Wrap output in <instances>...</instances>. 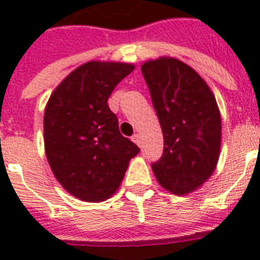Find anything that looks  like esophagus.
<instances>
[{
    "instance_id": "34e87169",
    "label": "esophagus",
    "mask_w": 260,
    "mask_h": 260,
    "mask_svg": "<svg viewBox=\"0 0 260 260\" xmlns=\"http://www.w3.org/2000/svg\"><path fill=\"white\" fill-rule=\"evenodd\" d=\"M132 142L136 143L138 146H142V136L139 134H135L134 136H132Z\"/></svg>"
}]
</instances>
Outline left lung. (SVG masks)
<instances>
[{"label":"left lung","instance_id":"obj_1","mask_svg":"<svg viewBox=\"0 0 260 260\" xmlns=\"http://www.w3.org/2000/svg\"><path fill=\"white\" fill-rule=\"evenodd\" d=\"M143 77L165 140L152 163L163 189L185 196L209 179L221 147V116L208 83L179 59L162 56L142 64Z\"/></svg>","mask_w":260,"mask_h":260}]
</instances>
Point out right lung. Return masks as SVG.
<instances>
[{"mask_svg": "<svg viewBox=\"0 0 260 260\" xmlns=\"http://www.w3.org/2000/svg\"><path fill=\"white\" fill-rule=\"evenodd\" d=\"M131 63L91 60L52 91L44 112V148L55 178L74 197L101 202L120 187L139 148L118 129L108 98Z\"/></svg>", "mask_w": 260, "mask_h": 260, "instance_id": "right-lung-1", "label": "right lung"}]
</instances>
